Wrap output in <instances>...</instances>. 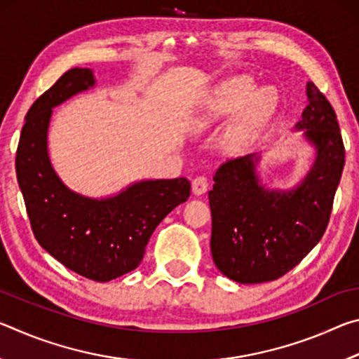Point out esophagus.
Segmentation results:
<instances>
[{"mask_svg": "<svg viewBox=\"0 0 359 359\" xmlns=\"http://www.w3.org/2000/svg\"><path fill=\"white\" fill-rule=\"evenodd\" d=\"M191 190H193L194 194H196V196H201V194H204L205 191L209 190V182H208V179L203 177V175H199V177H196V179L193 180Z\"/></svg>", "mask_w": 359, "mask_h": 359, "instance_id": "obj_1", "label": "esophagus"}]
</instances>
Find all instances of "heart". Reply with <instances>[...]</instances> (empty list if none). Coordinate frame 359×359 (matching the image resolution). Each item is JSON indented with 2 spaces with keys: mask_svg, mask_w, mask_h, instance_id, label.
Segmentation results:
<instances>
[{
  "mask_svg": "<svg viewBox=\"0 0 359 359\" xmlns=\"http://www.w3.org/2000/svg\"><path fill=\"white\" fill-rule=\"evenodd\" d=\"M274 107L276 100L269 90H257L250 79L234 77L210 93L194 115L191 128L194 131L209 130L240 108L241 111L236 115L226 135V149L233 154H239L271 118Z\"/></svg>",
  "mask_w": 359,
  "mask_h": 359,
  "instance_id": "b5f03b06",
  "label": "heart"
}]
</instances>
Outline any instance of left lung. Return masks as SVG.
Listing matches in <instances>:
<instances>
[{
  "label": "left lung",
  "instance_id": "1",
  "mask_svg": "<svg viewBox=\"0 0 359 359\" xmlns=\"http://www.w3.org/2000/svg\"><path fill=\"white\" fill-rule=\"evenodd\" d=\"M306 93L309 104L294 130H304L315 161L299 185L267 190L257 175V155L228 160L214 175L210 252L218 271L234 282L285 276L318 244L330 223L345 149L330 101L313 82H307Z\"/></svg>",
  "mask_w": 359,
  "mask_h": 359
}]
</instances>
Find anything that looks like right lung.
I'll return each mask as SVG.
<instances>
[{"instance_id":"add662e5","label":"right lung","mask_w":359,"mask_h":359,"mask_svg":"<svg viewBox=\"0 0 359 359\" xmlns=\"http://www.w3.org/2000/svg\"><path fill=\"white\" fill-rule=\"evenodd\" d=\"M92 87V69L72 68L33 102L15 171L39 245L79 276L109 282L141 264L155 228L190 196V180H141L101 199L69 190L48 160V123L53 107Z\"/></svg>"}]
</instances>
